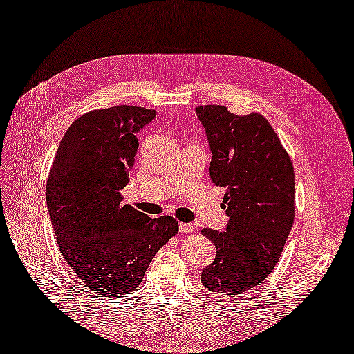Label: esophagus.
<instances>
[{"label":"esophagus","instance_id":"34e87169","mask_svg":"<svg viewBox=\"0 0 354 354\" xmlns=\"http://www.w3.org/2000/svg\"><path fill=\"white\" fill-rule=\"evenodd\" d=\"M178 228L182 232H192L195 230V225L191 222H180L178 223Z\"/></svg>","mask_w":354,"mask_h":354}]
</instances>
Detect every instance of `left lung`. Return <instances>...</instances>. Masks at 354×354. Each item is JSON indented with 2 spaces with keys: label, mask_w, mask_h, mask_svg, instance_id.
Listing matches in <instances>:
<instances>
[{
  "label": "left lung",
  "mask_w": 354,
  "mask_h": 354,
  "mask_svg": "<svg viewBox=\"0 0 354 354\" xmlns=\"http://www.w3.org/2000/svg\"><path fill=\"white\" fill-rule=\"evenodd\" d=\"M210 144V178L227 187L223 231L201 230L216 258L201 272L203 286L236 296L266 279L282 254L295 221V168L270 123L252 112L196 108Z\"/></svg>",
  "instance_id": "obj_1"
}]
</instances>
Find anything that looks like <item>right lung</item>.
<instances>
[{
	"label": "right lung",
	"instance_id": "right-lung-1",
	"mask_svg": "<svg viewBox=\"0 0 354 354\" xmlns=\"http://www.w3.org/2000/svg\"><path fill=\"white\" fill-rule=\"evenodd\" d=\"M154 117V109L129 105L87 112L67 129L49 171L46 204L59 251L100 297L131 295L178 231L174 218L151 219L120 194L135 163L136 133Z\"/></svg>",
	"mask_w": 354,
	"mask_h": 354
}]
</instances>
